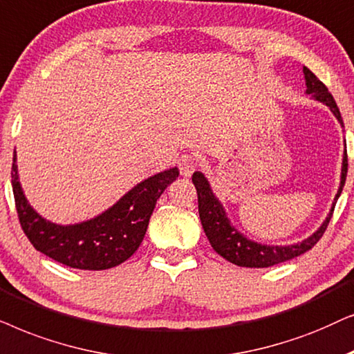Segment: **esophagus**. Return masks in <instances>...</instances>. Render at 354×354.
Returning a JSON list of instances; mask_svg holds the SVG:
<instances>
[{"label":"esophagus","instance_id":"obj_1","mask_svg":"<svg viewBox=\"0 0 354 354\" xmlns=\"http://www.w3.org/2000/svg\"><path fill=\"white\" fill-rule=\"evenodd\" d=\"M199 167V158L192 153H185L180 158V171L183 176H191Z\"/></svg>","mask_w":354,"mask_h":354}]
</instances>
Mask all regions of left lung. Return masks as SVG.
<instances>
[{"label":"left lung","mask_w":354,"mask_h":354,"mask_svg":"<svg viewBox=\"0 0 354 354\" xmlns=\"http://www.w3.org/2000/svg\"><path fill=\"white\" fill-rule=\"evenodd\" d=\"M304 77H306V86H308V93H314V97L319 102H322L330 108L333 115L337 116V120L343 124L342 113L338 110L335 98L330 92H328L327 86L322 81H319V77L313 71L304 68ZM346 173H348V155L345 150V158H343V169H342V185L338 189V194L333 202V209L340 197L343 186L346 181ZM192 183H194L196 191H197V202H199V216L202 228H204L205 236L209 239L210 246L214 248L216 254H220L221 257L226 259L228 262L234 263L239 267H254V268H262V267H272L277 263L291 261V259L301 256V254L308 252L309 249H313L320 238L324 236L325 230H327L330 218L333 215V209L330 215L327 216V220L324 221V225L315 232L313 236L304 239L303 243L291 244V246H263V244L252 243L241 236L236 230L230 225L228 218H226L223 207L220 205V202L215 199V196L212 194L210 186L204 174L196 171L192 174Z\"/></svg>","instance_id":"8db88e82"}]
</instances>
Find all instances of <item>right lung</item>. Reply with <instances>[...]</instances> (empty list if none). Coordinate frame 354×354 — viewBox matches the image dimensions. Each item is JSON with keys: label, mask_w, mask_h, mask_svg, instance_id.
I'll list each match as a JSON object with an SVG mask.
<instances>
[{"label": "right lung", "mask_w": 354, "mask_h": 354, "mask_svg": "<svg viewBox=\"0 0 354 354\" xmlns=\"http://www.w3.org/2000/svg\"><path fill=\"white\" fill-rule=\"evenodd\" d=\"M178 174V168L155 174L131 189L105 214L71 226L50 223L27 204L17 180L16 152L11 183L19 223L37 251L73 268L106 270L128 261L138 251L157 199Z\"/></svg>", "instance_id": "right-lung-1"}]
</instances>
